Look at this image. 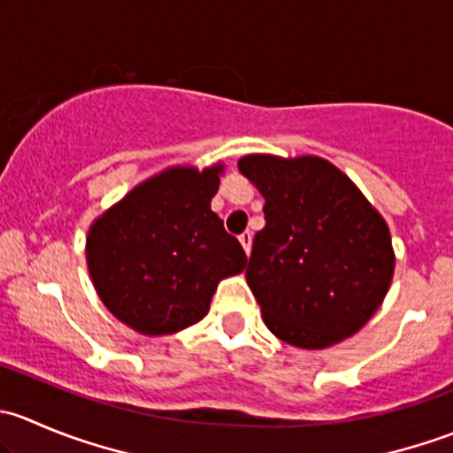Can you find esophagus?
Wrapping results in <instances>:
<instances>
[{
    "label": "esophagus",
    "mask_w": 453,
    "mask_h": 453,
    "mask_svg": "<svg viewBox=\"0 0 453 453\" xmlns=\"http://www.w3.org/2000/svg\"><path fill=\"white\" fill-rule=\"evenodd\" d=\"M239 241H241V245H243L245 252L250 254V250H252V232L245 230L243 234H239Z\"/></svg>",
    "instance_id": "esophagus-1"
}]
</instances>
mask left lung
Masks as SVG:
<instances>
[{
  "label": "left lung",
  "instance_id": "1",
  "mask_svg": "<svg viewBox=\"0 0 453 453\" xmlns=\"http://www.w3.org/2000/svg\"><path fill=\"white\" fill-rule=\"evenodd\" d=\"M265 199L245 278L278 340L322 350L355 335L381 307L395 250L386 219L318 155L239 159Z\"/></svg>",
  "mask_w": 453,
  "mask_h": 453
}]
</instances>
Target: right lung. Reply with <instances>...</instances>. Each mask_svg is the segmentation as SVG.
Instances as JSON below:
<instances>
[{
    "label": "right lung",
    "mask_w": 453,
    "mask_h": 453,
    "mask_svg": "<svg viewBox=\"0 0 453 453\" xmlns=\"http://www.w3.org/2000/svg\"><path fill=\"white\" fill-rule=\"evenodd\" d=\"M223 171L221 162L203 171L164 168L89 226L85 254L96 294L142 335H173L197 324L219 282L248 263L210 208Z\"/></svg>",
    "instance_id": "obj_1"
}]
</instances>
